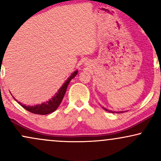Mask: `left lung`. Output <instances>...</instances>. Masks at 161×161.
Instances as JSON below:
<instances>
[{
  "label": "left lung",
  "instance_id": "left-lung-1",
  "mask_svg": "<svg viewBox=\"0 0 161 161\" xmlns=\"http://www.w3.org/2000/svg\"><path fill=\"white\" fill-rule=\"evenodd\" d=\"M103 109H104V110H106V111H108V112H110V113H116V114H119V112H114V111H111V110H108V109H107V108H104V107H103ZM123 112H125V111H120V113H123Z\"/></svg>",
  "mask_w": 161,
  "mask_h": 161
}]
</instances>
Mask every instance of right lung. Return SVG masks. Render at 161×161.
<instances>
[{"instance_id": "right-lung-1", "label": "right lung", "mask_w": 161, "mask_h": 161, "mask_svg": "<svg viewBox=\"0 0 161 161\" xmlns=\"http://www.w3.org/2000/svg\"><path fill=\"white\" fill-rule=\"evenodd\" d=\"M78 73V70H75V71L73 72L72 73L71 75L67 79V80L63 84V86L59 88V90L57 91V92L55 94L54 96L53 97H51L49 101H47L46 102L42 103V104H37L35 105V106H26V105H24L22 104V103L19 102L18 101H16L15 99V101H17L19 104L21 105L22 107L25 110H27L28 111L32 113V114H41V115H46V114H49L51 113H53V111L57 110V108H58L59 105L61 103L63 98H64V95H65L66 92V88H67L68 85L70 81L72 80V79H73L75 75H77Z\"/></svg>"}]
</instances>
